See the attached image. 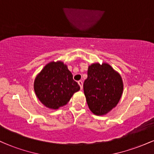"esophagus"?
Listing matches in <instances>:
<instances>
[{"label":"esophagus","instance_id":"34e87169","mask_svg":"<svg viewBox=\"0 0 154 154\" xmlns=\"http://www.w3.org/2000/svg\"><path fill=\"white\" fill-rule=\"evenodd\" d=\"M78 84H79V85L80 86V89L82 90V86H83V83H82V81H81V80H79V81H78Z\"/></svg>","mask_w":154,"mask_h":154}]
</instances>
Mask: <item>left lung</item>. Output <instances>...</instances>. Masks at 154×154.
I'll list each match as a JSON object with an SVG mask.
<instances>
[{
  "instance_id": "left-lung-1",
  "label": "left lung",
  "mask_w": 154,
  "mask_h": 154,
  "mask_svg": "<svg viewBox=\"0 0 154 154\" xmlns=\"http://www.w3.org/2000/svg\"><path fill=\"white\" fill-rule=\"evenodd\" d=\"M88 107L95 115H103L115 107L123 92V82L117 72L107 63L89 66L83 84Z\"/></svg>"
}]
</instances>
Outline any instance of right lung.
<instances>
[{
	"label": "right lung",
	"instance_id": "right-lung-1",
	"mask_svg": "<svg viewBox=\"0 0 154 154\" xmlns=\"http://www.w3.org/2000/svg\"><path fill=\"white\" fill-rule=\"evenodd\" d=\"M34 89L38 99L45 106L57 109L69 101L80 89L71 72L62 62H51L35 78Z\"/></svg>",
	"mask_w": 154,
	"mask_h": 154
}]
</instances>
